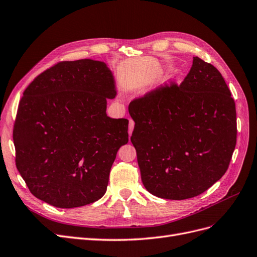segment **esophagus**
<instances>
[{
  "label": "esophagus",
  "instance_id": "1",
  "mask_svg": "<svg viewBox=\"0 0 257 257\" xmlns=\"http://www.w3.org/2000/svg\"><path fill=\"white\" fill-rule=\"evenodd\" d=\"M134 125H135V122H134V120L130 119V121H128V134H130V136L132 135V132H133V130H134Z\"/></svg>",
  "mask_w": 257,
  "mask_h": 257
}]
</instances>
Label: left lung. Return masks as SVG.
<instances>
[{
  "mask_svg": "<svg viewBox=\"0 0 257 257\" xmlns=\"http://www.w3.org/2000/svg\"><path fill=\"white\" fill-rule=\"evenodd\" d=\"M131 141L141 181L153 196L185 200L226 172L237 140L235 101L219 70L200 57L184 81L133 100Z\"/></svg>",
  "mask_w": 257,
  "mask_h": 257,
  "instance_id": "left-lung-1",
  "label": "left lung"
}]
</instances>
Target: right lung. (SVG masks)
Returning a JSON list of instances; mask_svg holds the SVG:
<instances>
[{"label": "right lung", "mask_w": 257, "mask_h": 257, "mask_svg": "<svg viewBox=\"0 0 257 257\" xmlns=\"http://www.w3.org/2000/svg\"><path fill=\"white\" fill-rule=\"evenodd\" d=\"M114 95L111 72L91 59L59 61L26 87L13 138L17 169L33 196L59 208L104 196L128 141V120L106 114Z\"/></svg>", "instance_id": "obj_1"}]
</instances>
